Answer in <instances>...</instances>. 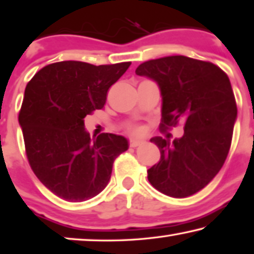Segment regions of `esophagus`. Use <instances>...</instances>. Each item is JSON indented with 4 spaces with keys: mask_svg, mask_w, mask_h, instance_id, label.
Returning a JSON list of instances; mask_svg holds the SVG:
<instances>
[{
    "mask_svg": "<svg viewBox=\"0 0 254 254\" xmlns=\"http://www.w3.org/2000/svg\"><path fill=\"white\" fill-rule=\"evenodd\" d=\"M142 143H143V140L141 139H138L134 137L130 138V147H138L140 145H142Z\"/></svg>",
    "mask_w": 254,
    "mask_h": 254,
    "instance_id": "1",
    "label": "esophagus"
}]
</instances>
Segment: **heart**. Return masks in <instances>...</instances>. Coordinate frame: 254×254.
Instances as JSON below:
<instances>
[{
    "instance_id": "heart-1",
    "label": "heart",
    "mask_w": 254,
    "mask_h": 254,
    "mask_svg": "<svg viewBox=\"0 0 254 254\" xmlns=\"http://www.w3.org/2000/svg\"><path fill=\"white\" fill-rule=\"evenodd\" d=\"M131 128H132V130H135V131H138V127H131Z\"/></svg>"
}]
</instances>
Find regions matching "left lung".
<instances>
[{"instance_id": "1", "label": "left lung", "mask_w": 254, "mask_h": 254, "mask_svg": "<svg viewBox=\"0 0 254 254\" xmlns=\"http://www.w3.org/2000/svg\"><path fill=\"white\" fill-rule=\"evenodd\" d=\"M160 86L164 137L151 142L161 160L147 171L151 186L181 198L206 186L224 165L232 143L237 106L232 84L220 67L185 56L148 60L135 69ZM185 123L184 135L169 139L168 130Z\"/></svg>"}]
</instances>
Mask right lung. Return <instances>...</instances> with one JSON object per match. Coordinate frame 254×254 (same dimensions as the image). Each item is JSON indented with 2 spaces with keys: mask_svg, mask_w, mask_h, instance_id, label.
<instances>
[{
  "mask_svg": "<svg viewBox=\"0 0 254 254\" xmlns=\"http://www.w3.org/2000/svg\"><path fill=\"white\" fill-rule=\"evenodd\" d=\"M131 63L94 66L59 62L28 82L19 112L30 168L49 190L68 202H83L107 186L115 158L127 150L122 135L91 138L84 117L104 107L107 91Z\"/></svg>",
  "mask_w": 254,
  "mask_h": 254,
  "instance_id": "1",
  "label": "right lung"
}]
</instances>
